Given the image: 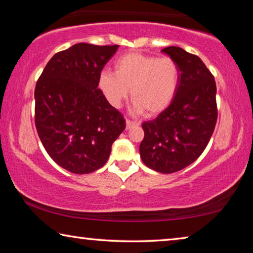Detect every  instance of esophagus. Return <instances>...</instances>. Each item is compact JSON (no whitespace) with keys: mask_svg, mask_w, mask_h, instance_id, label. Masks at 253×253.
Instances as JSON below:
<instances>
[{"mask_svg":"<svg viewBox=\"0 0 253 253\" xmlns=\"http://www.w3.org/2000/svg\"><path fill=\"white\" fill-rule=\"evenodd\" d=\"M136 126H138V124H137L136 122H132V121H129V119H126L127 129H131V128H134Z\"/></svg>","mask_w":253,"mask_h":253,"instance_id":"1","label":"esophagus"}]
</instances>
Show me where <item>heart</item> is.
Listing matches in <instances>:
<instances>
[{"mask_svg": "<svg viewBox=\"0 0 253 253\" xmlns=\"http://www.w3.org/2000/svg\"><path fill=\"white\" fill-rule=\"evenodd\" d=\"M178 81L179 70L173 59L128 53L115 62L114 72H100L98 85L115 108L127 99L130 89L135 113L157 115L173 101Z\"/></svg>", "mask_w": 253, "mask_h": 253, "instance_id": "heart-1", "label": "heart"}]
</instances>
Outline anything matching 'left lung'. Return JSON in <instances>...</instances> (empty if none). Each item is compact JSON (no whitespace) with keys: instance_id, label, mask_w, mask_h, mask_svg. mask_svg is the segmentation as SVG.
<instances>
[{"instance_id":"obj_1","label":"left lung","mask_w":253,"mask_h":253,"mask_svg":"<svg viewBox=\"0 0 253 253\" xmlns=\"http://www.w3.org/2000/svg\"><path fill=\"white\" fill-rule=\"evenodd\" d=\"M178 67L177 91L170 105L143 123L139 154L147 168L170 174L198 160L216 124V85L214 77L198 55L178 46L162 50Z\"/></svg>"}]
</instances>
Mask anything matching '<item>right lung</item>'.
I'll list each match as a JSON object with an SVG mask.
<instances>
[{"mask_svg": "<svg viewBox=\"0 0 253 253\" xmlns=\"http://www.w3.org/2000/svg\"><path fill=\"white\" fill-rule=\"evenodd\" d=\"M118 46L77 43L55 53L37 83L38 135L50 157L74 174L102 168L126 127L98 88L102 68Z\"/></svg>", "mask_w": 253, "mask_h": 253, "instance_id": "obj_1", "label": "right lung"}]
</instances>
